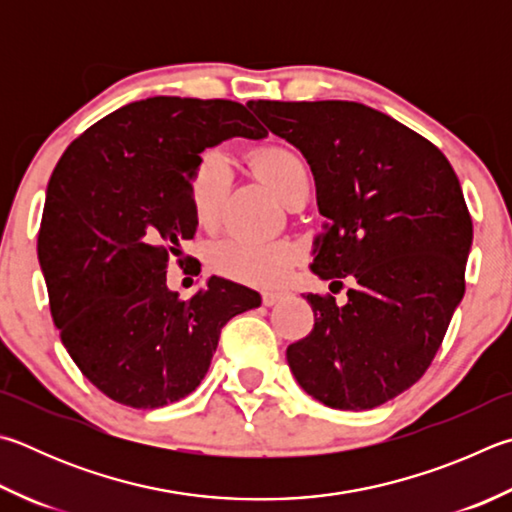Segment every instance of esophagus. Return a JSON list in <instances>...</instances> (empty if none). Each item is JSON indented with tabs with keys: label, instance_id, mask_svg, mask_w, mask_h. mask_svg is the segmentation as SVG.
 I'll list each match as a JSON object with an SVG mask.
<instances>
[{
	"label": "esophagus",
	"instance_id": "1",
	"mask_svg": "<svg viewBox=\"0 0 512 512\" xmlns=\"http://www.w3.org/2000/svg\"><path fill=\"white\" fill-rule=\"evenodd\" d=\"M282 300H284V293H280V291H268V293H264V304H266V306H273V304L282 302Z\"/></svg>",
	"mask_w": 512,
	"mask_h": 512
}]
</instances>
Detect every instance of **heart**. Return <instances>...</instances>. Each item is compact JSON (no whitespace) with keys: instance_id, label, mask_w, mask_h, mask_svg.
<instances>
[{"instance_id":"1","label":"heart","mask_w":512,"mask_h":512,"mask_svg":"<svg viewBox=\"0 0 512 512\" xmlns=\"http://www.w3.org/2000/svg\"><path fill=\"white\" fill-rule=\"evenodd\" d=\"M250 163L282 201L291 197L295 190L309 185V167L300 154L284 145L259 147L250 156ZM228 188V156L212 147L194 163L188 181L192 217L201 228L210 230L219 224ZM210 262L217 273L230 280L244 284H277L297 264V248L284 239L228 237L212 248Z\"/></svg>"}]
</instances>
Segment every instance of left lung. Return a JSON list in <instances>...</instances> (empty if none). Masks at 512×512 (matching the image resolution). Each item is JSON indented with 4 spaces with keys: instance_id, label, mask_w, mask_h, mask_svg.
I'll return each mask as SVG.
<instances>
[{
    "instance_id": "left-lung-1",
    "label": "left lung",
    "mask_w": 512,
    "mask_h": 512,
    "mask_svg": "<svg viewBox=\"0 0 512 512\" xmlns=\"http://www.w3.org/2000/svg\"><path fill=\"white\" fill-rule=\"evenodd\" d=\"M248 107L311 165L327 217L311 271L353 280L342 306L304 295L315 324L288 345V367L315 401L374 410L425 374L466 293L472 219L457 174L427 138L360 102Z\"/></svg>"
}]
</instances>
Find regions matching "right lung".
<instances>
[{
  "instance_id": "right-lung-1",
  "label": "right lung",
  "mask_w": 512,
  "mask_h": 512,
  "mask_svg": "<svg viewBox=\"0 0 512 512\" xmlns=\"http://www.w3.org/2000/svg\"><path fill=\"white\" fill-rule=\"evenodd\" d=\"M266 134L239 102L154 96L98 120L55 165L37 259L62 345L111 401H181L208 374L224 324L262 304L217 275L181 300L165 275L197 232L188 181L201 152Z\"/></svg>"
}]
</instances>
